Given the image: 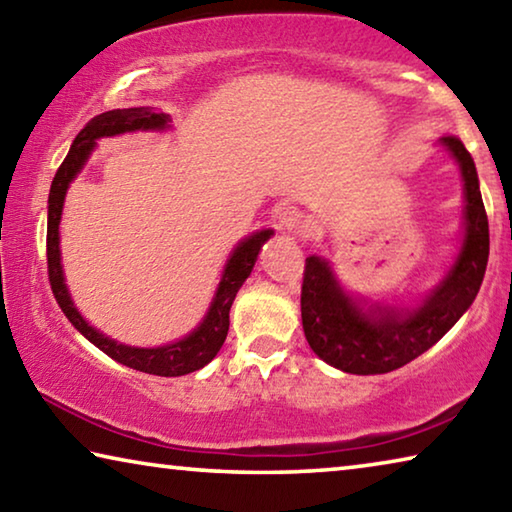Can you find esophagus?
<instances>
[{
    "label": "esophagus",
    "mask_w": 512,
    "mask_h": 512,
    "mask_svg": "<svg viewBox=\"0 0 512 512\" xmlns=\"http://www.w3.org/2000/svg\"><path fill=\"white\" fill-rule=\"evenodd\" d=\"M277 225H280V230L293 232V235H305L307 232V225L302 221V214L296 207H284V210H280V214H277Z\"/></svg>",
    "instance_id": "obj_1"
}]
</instances>
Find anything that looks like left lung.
I'll list each match as a JSON object with an SVG mask.
<instances>
[{"label": "left lung", "mask_w": 512, "mask_h": 512, "mask_svg": "<svg viewBox=\"0 0 512 512\" xmlns=\"http://www.w3.org/2000/svg\"><path fill=\"white\" fill-rule=\"evenodd\" d=\"M440 144L461 167L465 237L454 266L420 307L363 311L341 289L325 259L316 255L305 259L300 293L302 329L311 350L329 366L350 375H381L406 366L443 339L481 289L490 255V230L479 176L470 151L458 137L445 135Z\"/></svg>", "instance_id": "1"}]
</instances>
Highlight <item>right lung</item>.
<instances>
[{
  "mask_svg": "<svg viewBox=\"0 0 512 512\" xmlns=\"http://www.w3.org/2000/svg\"><path fill=\"white\" fill-rule=\"evenodd\" d=\"M167 124L169 117L164 115V112H153L151 108H124L103 112V115H97L83 126V131L76 135L67 158L58 167L54 183H51L47 214V273L58 307L63 309L69 323L79 329L90 343L97 345L101 352H106L110 359L124 363V366L133 370L149 372V375L158 377H180L189 375V372L194 370H201L216 357V352L221 350L230 327L232 300H235L239 287L246 282L250 271H253L259 250L266 244V239H271L273 230H259L255 235L241 241L235 248V253L230 255L228 264H225L219 289H216L212 307L203 318V323L198 325L192 334L185 336V339L162 345V348H131V345H121L108 339V336L99 334L97 329L85 323V318L76 311L74 302L67 293L58 248V225L60 214H63L67 187L76 178V173L83 169L85 160L90 158L92 149L97 146V140L131 131H160V128Z\"/></svg>",
  "mask_w": 512,
  "mask_h": 512,
  "instance_id": "obj_1",
  "label": "right lung"
}]
</instances>
